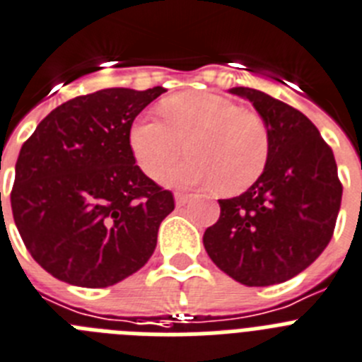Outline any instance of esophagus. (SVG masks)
Listing matches in <instances>:
<instances>
[{"label":"esophagus","mask_w":362,"mask_h":362,"mask_svg":"<svg viewBox=\"0 0 362 362\" xmlns=\"http://www.w3.org/2000/svg\"><path fill=\"white\" fill-rule=\"evenodd\" d=\"M190 199H192V196H190V194H181V192L175 194V205L177 206H185L188 202H190Z\"/></svg>","instance_id":"obj_1"}]
</instances>
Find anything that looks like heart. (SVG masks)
Here are the masks:
<instances>
[{
    "mask_svg": "<svg viewBox=\"0 0 362 362\" xmlns=\"http://www.w3.org/2000/svg\"><path fill=\"white\" fill-rule=\"evenodd\" d=\"M165 120L143 117L129 129L137 165L150 177H160L187 148L183 165L168 174L181 187L203 185L221 194L251 187L267 166L271 129L255 110L205 91L179 93L163 102Z\"/></svg>",
    "mask_w": 362,
    "mask_h": 362,
    "instance_id": "b5f03b06",
    "label": "heart"
}]
</instances>
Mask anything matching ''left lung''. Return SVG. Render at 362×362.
<instances>
[{
	"label": "left lung",
	"instance_id": "8db88e82",
	"mask_svg": "<svg viewBox=\"0 0 362 362\" xmlns=\"http://www.w3.org/2000/svg\"><path fill=\"white\" fill-rule=\"evenodd\" d=\"M230 93L251 100L265 119L271 156L242 196L219 199L221 214L203 234V245L236 282L274 286L302 273L326 249L342 183L332 148L304 113L258 89Z\"/></svg>",
	"mask_w": 362,
	"mask_h": 362
}]
</instances>
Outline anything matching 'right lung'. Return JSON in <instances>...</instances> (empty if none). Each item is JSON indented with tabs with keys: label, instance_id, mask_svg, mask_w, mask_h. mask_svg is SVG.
<instances>
[{
	"label": "right lung",
	"instance_id": "1",
	"mask_svg": "<svg viewBox=\"0 0 362 362\" xmlns=\"http://www.w3.org/2000/svg\"><path fill=\"white\" fill-rule=\"evenodd\" d=\"M165 88H110L64 102L16 160L14 223L27 251L62 282L107 287L150 260L170 190L135 165L129 129Z\"/></svg>",
	"mask_w": 362,
	"mask_h": 362
}]
</instances>
